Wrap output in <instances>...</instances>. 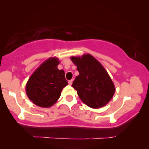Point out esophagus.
Instances as JSON below:
<instances>
[{"instance_id":"1","label":"esophagus","mask_w":149,"mask_h":149,"mask_svg":"<svg viewBox=\"0 0 149 149\" xmlns=\"http://www.w3.org/2000/svg\"><path fill=\"white\" fill-rule=\"evenodd\" d=\"M72 82H73V79H71V80H70L68 81V84L70 85H71L72 84Z\"/></svg>"}]
</instances>
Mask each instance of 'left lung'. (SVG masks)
Masks as SVG:
<instances>
[{"mask_svg":"<svg viewBox=\"0 0 149 149\" xmlns=\"http://www.w3.org/2000/svg\"><path fill=\"white\" fill-rule=\"evenodd\" d=\"M70 60L79 72L72 87L83 102L92 109L107 105L115 94V87L101 63L88 54L72 56Z\"/></svg>","mask_w":149,"mask_h":149,"instance_id":"obj_1","label":"left lung"}]
</instances>
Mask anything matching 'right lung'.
<instances>
[{
  "label": "right lung",
  "instance_id": "obj_1",
  "mask_svg": "<svg viewBox=\"0 0 149 149\" xmlns=\"http://www.w3.org/2000/svg\"><path fill=\"white\" fill-rule=\"evenodd\" d=\"M60 61L52 57L32 73L26 85L28 98L38 107H52L60 98L62 89L68 84L63 70L58 68Z\"/></svg>",
  "mask_w": 149,
  "mask_h": 149
}]
</instances>
